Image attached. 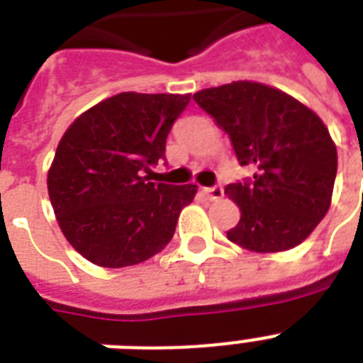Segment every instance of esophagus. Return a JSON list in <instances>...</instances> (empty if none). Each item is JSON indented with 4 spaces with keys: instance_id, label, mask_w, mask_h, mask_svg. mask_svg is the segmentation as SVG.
I'll return each instance as SVG.
<instances>
[{
    "instance_id": "1",
    "label": "esophagus",
    "mask_w": 363,
    "mask_h": 363,
    "mask_svg": "<svg viewBox=\"0 0 363 363\" xmlns=\"http://www.w3.org/2000/svg\"><path fill=\"white\" fill-rule=\"evenodd\" d=\"M205 194L211 201H218V199L224 198V190L222 186H213V188H205Z\"/></svg>"
}]
</instances>
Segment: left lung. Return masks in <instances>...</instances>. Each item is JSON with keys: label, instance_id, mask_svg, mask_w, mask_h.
<instances>
[{"label": "left lung", "instance_id": "left-lung-1", "mask_svg": "<svg viewBox=\"0 0 363 363\" xmlns=\"http://www.w3.org/2000/svg\"><path fill=\"white\" fill-rule=\"evenodd\" d=\"M196 104L230 135L252 182L226 188L241 211L228 239L250 252H282L309 238L332 205L337 148L326 124L279 88L254 81L205 88Z\"/></svg>", "mask_w": 363, "mask_h": 363}]
</instances>
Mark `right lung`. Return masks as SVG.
I'll return each instance as SVG.
<instances>
[{"mask_svg":"<svg viewBox=\"0 0 363 363\" xmlns=\"http://www.w3.org/2000/svg\"><path fill=\"white\" fill-rule=\"evenodd\" d=\"M190 94L122 92L65 130L47 175L48 198L69 245L99 267H128L171 241L196 184L150 182Z\"/></svg>","mask_w":363,"mask_h":363,"instance_id":"obj_1","label":"right lung"}]
</instances>
